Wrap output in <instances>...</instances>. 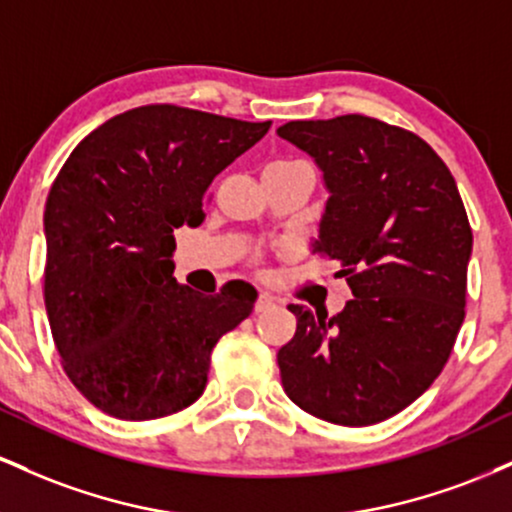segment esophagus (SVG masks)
Wrapping results in <instances>:
<instances>
[{"label":"esophagus","mask_w":512,"mask_h":512,"mask_svg":"<svg viewBox=\"0 0 512 512\" xmlns=\"http://www.w3.org/2000/svg\"><path fill=\"white\" fill-rule=\"evenodd\" d=\"M274 305V298L269 296V293H260L255 301V313H264V310H269Z\"/></svg>","instance_id":"34e87169"}]
</instances>
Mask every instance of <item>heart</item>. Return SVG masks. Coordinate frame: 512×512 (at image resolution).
<instances>
[{
	"label": "heart",
	"instance_id": "obj_1",
	"mask_svg": "<svg viewBox=\"0 0 512 512\" xmlns=\"http://www.w3.org/2000/svg\"><path fill=\"white\" fill-rule=\"evenodd\" d=\"M274 163H296V161H274Z\"/></svg>",
	"mask_w": 512,
	"mask_h": 512
}]
</instances>
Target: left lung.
<instances>
[{
    "label": "left lung",
    "mask_w": 512,
    "mask_h": 512,
    "mask_svg": "<svg viewBox=\"0 0 512 512\" xmlns=\"http://www.w3.org/2000/svg\"><path fill=\"white\" fill-rule=\"evenodd\" d=\"M320 168L330 192L313 252L344 264L351 298L327 317L289 305L296 334L276 361L308 414L370 426L438 378L464 320L472 228L455 178L416 134L363 115L276 129Z\"/></svg>",
    "instance_id": "8db88e82"
}]
</instances>
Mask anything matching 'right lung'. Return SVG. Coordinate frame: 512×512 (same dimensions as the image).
Here are the masks:
<instances>
[{
  "label": "right lung",
  "instance_id": "right-lung-1",
  "mask_svg": "<svg viewBox=\"0 0 512 512\" xmlns=\"http://www.w3.org/2000/svg\"><path fill=\"white\" fill-rule=\"evenodd\" d=\"M269 125L144 105L93 129L52 182L45 308L62 366L93 407L149 421L202 397L211 349L257 291L178 284L173 231L204 221L211 180Z\"/></svg>",
  "mask_w": 512,
  "mask_h": 512
}]
</instances>
